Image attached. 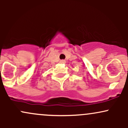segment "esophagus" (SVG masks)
Masks as SVG:
<instances>
[{
	"instance_id": "esophagus-1",
	"label": "esophagus",
	"mask_w": 128,
	"mask_h": 128,
	"mask_svg": "<svg viewBox=\"0 0 128 128\" xmlns=\"http://www.w3.org/2000/svg\"><path fill=\"white\" fill-rule=\"evenodd\" d=\"M60 62L62 63V64H63V63H66V61L65 60H61V61H60Z\"/></svg>"
}]
</instances>
